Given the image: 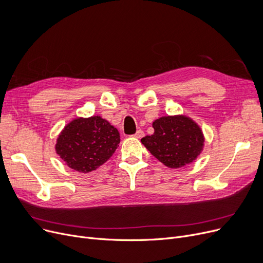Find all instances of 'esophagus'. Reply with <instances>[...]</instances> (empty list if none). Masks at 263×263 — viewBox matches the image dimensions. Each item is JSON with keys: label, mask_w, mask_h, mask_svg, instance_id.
Instances as JSON below:
<instances>
[{"label": "esophagus", "mask_w": 263, "mask_h": 263, "mask_svg": "<svg viewBox=\"0 0 263 263\" xmlns=\"http://www.w3.org/2000/svg\"><path fill=\"white\" fill-rule=\"evenodd\" d=\"M145 135V133H144V131H142V130H137L136 131V133L133 135L135 139H142V137Z\"/></svg>", "instance_id": "obj_1"}]
</instances>
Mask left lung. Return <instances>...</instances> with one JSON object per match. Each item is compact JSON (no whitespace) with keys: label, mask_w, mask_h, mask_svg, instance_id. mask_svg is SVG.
I'll return each mask as SVG.
<instances>
[{"label":"left lung","mask_w":263,"mask_h":263,"mask_svg":"<svg viewBox=\"0 0 263 263\" xmlns=\"http://www.w3.org/2000/svg\"><path fill=\"white\" fill-rule=\"evenodd\" d=\"M155 133L141 140L144 146L165 166L182 167L200 155L203 134L191 118L177 115L164 116L153 122Z\"/></svg>","instance_id":"8db88e82"}]
</instances>
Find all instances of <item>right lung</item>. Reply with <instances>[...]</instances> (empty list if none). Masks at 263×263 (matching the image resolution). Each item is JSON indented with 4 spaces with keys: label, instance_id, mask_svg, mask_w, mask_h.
<instances>
[{
    "label": "right lung",
    "instance_id": "1",
    "mask_svg": "<svg viewBox=\"0 0 263 263\" xmlns=\"http://www.w3.org/2000/svg\"><path fill=\"white\" fill-rule=\"evenodd\" d=\"M120 142L116 128L100 116L76 118L58 137L55 150L69 167L79 173L98 168L113 156Z\"/></svg>",
    "mask_w": 263,
    "mask_h": 263
}]
</instances>
